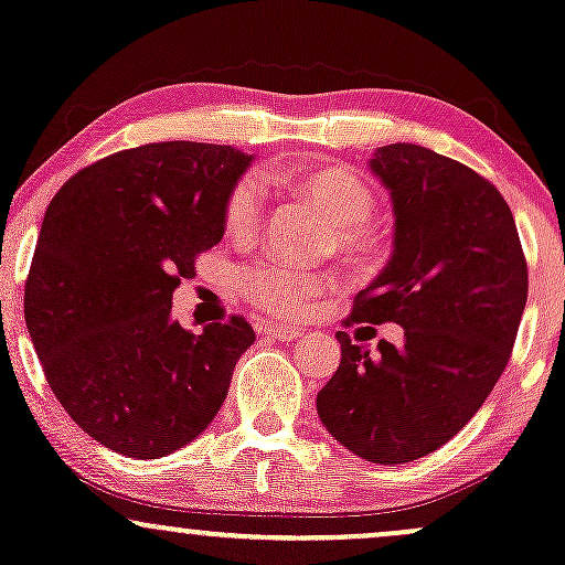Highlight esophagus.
Returning a JSON list of instances; mask_svg holds the SVG:
<instances>
[{"instance_id": "esophagus-1", "label": "esophagus", "mask_w": 565, "mask_h": 565, "mask_svg": "<svg viewBox=\"0 0 565 565\" xmlns=\"http://www.w3.org/2000/svg\"><path fill=\"white\" fill-rule=\"evenodd\" d=\"M264 333H269L271 339H277V341H294V339H299V335H301V328H296V326H277V322H266Z\"/></svg>"}]
</instances>
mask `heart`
I'll return each instance as SVG.
<instances>
[{"mask_svg":"<svg viewBox=\"0 0 565 565\" xmlns=\"http://www.w3.org/2000/svg\"><path fill=\"white\" fill-rule=\"evenodd\" d=\"M271 183L307 200L333 226L335 248L352 264H367L379 256V234L367 226L373 213V192L358 173L341 164H307L296 170H277ZM262 198L253 183H239L226 200L224 224L232 237H250L256 232ZM326 277L290 269L282 264L250 266L239 275V288L253 303L271 315L296 317L307 312L312 299L326 288Z\"/></svg>","mask_w":565,"mask_h":565,"instance_id":"b5f03b06","label":"heart"}]
</instances>
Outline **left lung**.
I'll use <instances>...</instances> for the list:
<instances>
[{
	"instance_id": "obj_1",
	"label": "left lung",
	"mask_w": 565,
	"mask_h": 565,
	"mask_svg": "<svg viewBox=\"0 0 565 565\" xmlns=\"http://www.w3.org/2000/svg\"><path fill=\"white\" fill-rule=\"evenodd\" d=\"M367 170L390 192L395 230L384 269L352 322H397L376 350L335 333L341 363L317 392L331 437L373 465H405L465 427L502 376L529 296L515 218L467 164L419 143L379 146Z\"/></svg>"
}]
</instances>
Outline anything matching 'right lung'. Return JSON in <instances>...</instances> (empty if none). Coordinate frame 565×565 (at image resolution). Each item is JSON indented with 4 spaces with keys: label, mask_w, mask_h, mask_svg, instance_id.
Listing matches in <instances>:
<instances>
[{
    "label": "right lung",
    "mask_w": 565,
    "mask_h": 565,
    "mask_svg": "<svg viewBox=\"0 0 565 565\" xmlns=\"http://www.w3.org/2000/svg\"><path fill=\"white\" fill-rule=\"evenodd\" d=\"M253 157L164 141L79 170L44 213L26 280V328L66 414L132 459L192 443L226 401L243 317L202 333L173 320V290L224 237L226 200Z\"/></svg>",
    "instance_id": "obj_1"
}]
</instances>
